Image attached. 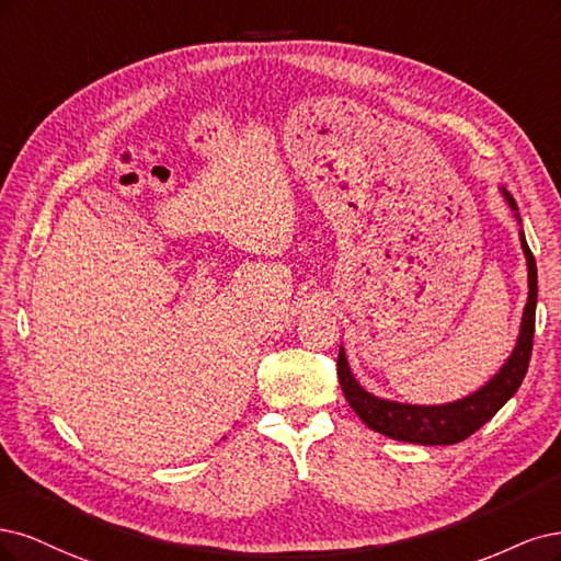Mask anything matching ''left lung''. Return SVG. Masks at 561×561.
Listing matches in <instances>:
<instances>
[{"mask_svg": "<svg viewBox=\"0 0 561 561\" xmlns=\"http://www.w3.org/2000/svg\"><path fill=\"white\" fill-rule=\"evenodd\" d=\"M505 201L517 211V205L508 191H503ZM522 249L527 254L529 265V300L522 314V329L517 345L505 360V366L486 382L480 391L466 396V399L447 405H405L377 399L360 387L350 366L345 352L340 347L337 354V379L340 387L345 391V399L350 401L352 410L358 414L364 424L373 431L382 433L393 440L414 443V445H455L466 440L468 436L490 422L494 414L505 405V401L519 389L524 375L529 368L531 347H534V329H536V298H538V275H536V259L531 249L524 240V232H519Z\"/></svg>", "mask_w": 561, "mask_h": 561, "instance_id": "obj_1", "label": "left lung"}]
</instances>
